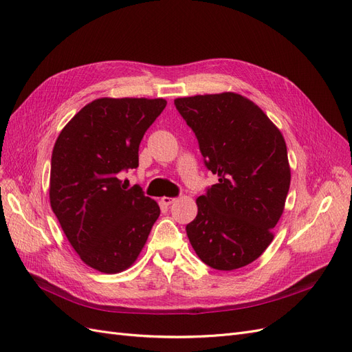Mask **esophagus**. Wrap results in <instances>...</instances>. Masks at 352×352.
Here are the masks:
<instances>
[{"instance_id":"34e87169","label":"esophagus","mask_w":352,"mask_h":352,"mask_svg":"<svg viewBox=\"0 0 352 352\" xmlns=\"http://www.w3.org/2000/svg\"><path fill=\"white\" fill-rule=\"evenodd\" d=\"M175 201H176V198H172V197H163L162 198V202L164 206H172Z\"/></svg>"}]
</instances>
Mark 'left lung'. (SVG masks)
Wrapping results in <instances>:
<instances>
[{"instance_id": "obj_1", "label": "left lung", "mask_w": 352, "mask_h": 352, "mask_svg": "<svg viewBox=\"0 0 352 352\" xmlns=\"http://www.w3.org/2000/svg\"><path fill=\"white\" fill-rule=\"evenodd\" d=\"M175 105L194 131L206 167L219 176L197 199L189 242L212 269L243 267L269 247L285 208L291 168L283 136L239 94L176 98Z\"/></svg>"}]
</instances>
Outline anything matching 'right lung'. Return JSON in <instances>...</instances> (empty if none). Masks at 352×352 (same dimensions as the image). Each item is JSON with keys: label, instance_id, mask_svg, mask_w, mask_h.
Instances as JSON below:
<instances>
[{"label": "right lung", "instance_id": "right-lung-1", "mask_svg": "<svg viewBox=\"0 0 352 352\" xmlns=\"http://www.w3.org/2000/svg\"><path fill=\"white\" fill-rule=\"evenodd\" d=\"M163 98H100L73 117L51 157L50 202L80 260L102 273L135 263L160 216L141 186L120 172L140 164V144L164 110Z\"/></svg>", "mask_w": 352, "mask_h": 352}]
</instances>
